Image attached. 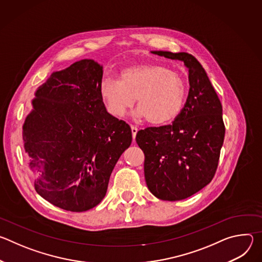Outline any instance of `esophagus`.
<instances>
[{"label": "esophagus", "mask_w": 262, "mask_h": 262, "mask_svg": "<svg viewBox=\"0 0 262 262\" xmlns=\"http://www.w3.org/2000/svg\"><path fill=\"white\" fill-rule=\"evenodd\" d=\"M132 135H133V139H134V141H135V138H136V135H137V133H138V128L136 127V126H134V125H132Z\"/></svg>", "instance_id": "34e87169"}]
</instances>
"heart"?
<instances>
[{"mask_svg":"<svg viewBox=\"0 0 262 262\" xmlns=\"http://www.w3.org/2000/svg\"><path fill=\"white\" fill-rule=\"evenodd\" d=\"M99 91L111 115L124 116L137 99L139 116L152 125H163L181 113L188 86L179 72L165 65L146 63L124 68L119 80L103 79Z\"/></svg>","mask_w":262,"mask_h":262,"instance_id":"1","label":"heart"}]
</instances>
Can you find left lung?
Masks as SVG:
<instances>
[{
    "label": "left lung",
    "mask_w": 262,
    "mask_h": 262,
    "mask_svg": "<svg viewBox=\"0 0 262 262\" xmlns=\"http://www.w3.org/2000/svg\"><path fill=\"white\" fill-rule=\"evenodd\" d=\"M152 54L184 62L190 90L172 124L139 130L146 184L157 198L182 200L199 192L213 178L225 137L221 101L199 61L188 53Z\"/></svg>",
    "instance_id": "8db88e82"
}]
</instances>
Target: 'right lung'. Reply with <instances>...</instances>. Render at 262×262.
Instances as JSON below:
<instances>
[{"label":"right lung","mask_w":262,"mask_h":262,"mask_svg":"<svg viewBox=\"0 0 262 262\" xmlns=\"http://www.w3.org/2000/svg\"><path fill=\"white\" fill-rule=\"evenodd\" d=\"M102 66L84 59L53 72L37 89L23 126L35 190L62 209L82 212L104 198L110 176L132 143L127 123L108 114L100 96Z\"/></svg>","instance_id":"right-lung-1"}]
</instances>
